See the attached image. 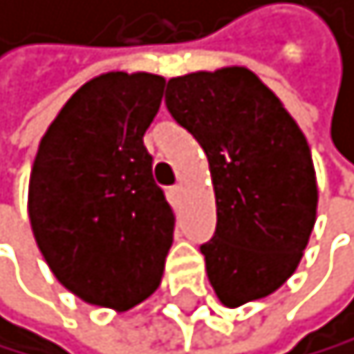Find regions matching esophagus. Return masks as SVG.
<instances>
[{
  "instance_id": "34e87169",
  "label": "esophagus",
  "mask_w": 354,
  "mask_h": 354,
  "mask_svg": "<svg viewBox=\"0 0 354 354\" xmlns=\"http://www.w3.org/2000/svg\"><path fill=\"white\" fill-rule=\"evenodd\" d=\"M171 196H174L176 201H180V198H183V183L174 185V187H171Z\"/></svg>"
}]
</instances>
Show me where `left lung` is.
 <instances>
[{
  "instance_id": "1",
  "label": "left lung",
  "mask_w": 354,
  "mask_h": 354,
  "mask_svg": "<svg viewBox=\"0 0 354 354\" xmlns=\"http://www.w3.org/2000/svg\"><path fill=\"white\" fill-rule=\"evenodd\" d=\"M165 104L209 160L216 232L201 252L214 292L227 308L272 295L295 274L317 221L304 131L245 66L171 77Z\"/></svg>"
}]
</instances>
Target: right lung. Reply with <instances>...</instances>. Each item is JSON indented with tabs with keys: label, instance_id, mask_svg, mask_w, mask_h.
Masks as SVG:
<instances>
[{
	"label": "right lung",
	"instance_id": "right-lung-1",
	"mask_svg": "<svg viewBox=\"0 0 354 354\" xmlns=\"http://www.w3.org/2000/svg\"><path fill=\"white\" fill-rule=\"evenodd\" d=\"M162 88L153 73L88 80L46 129L30 169L28 218L50 272L118 313L158 290L174 241V209L142 142Z\"/></svg>",
	"mask_w": 354,
	"mask_h": 354
}]
</instances>
